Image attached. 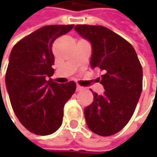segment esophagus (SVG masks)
Instances as JSON below:
<instances>
[{"mask_svg":"<svg viewBox=\"0 0 157 157\" xmlns=\"http://www.w3.org/2000/svg\"><path fill=\"white\" fill-rule=\"evenodd\" d=\"M83 89H84V87H83V86H79V85H77V88H76L77 92H80V91H82Z\"/></svg>","mask_w":157,"mask_h":157,"instance_id":"1","label":"esophagus"}]
</instances>
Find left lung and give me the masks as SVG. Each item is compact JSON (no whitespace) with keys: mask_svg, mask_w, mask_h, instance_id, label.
<instances>
[{"mask_svg":"<svg viewBox=\"0 0 157 157\" xmlns=\"http://www.w3.org/2000/svg\"><path fill=\"white\" fill-rule=\"evenodd\" d=\"M76 31L93 47L91 68L104 74L100 83L103 95L94 94L85 108L88 128L101 136H110L130 121L142 91V67L134 47L111 29L100 25H76ZM100 80V78H99Z\"/></svg>","mask_w":157,"mask_h":157,"instance_id":"8db88e82","label":"left lung"}]
</instances>
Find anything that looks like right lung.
Wrapping results in <instances>:
<instances>
[{"instance_id":"add662e5","label":"right lung","mask_w":157,"mask_h":157,"mask_svg":"<svg viewBox=\"0 0 157 157\" xmlns=\"http://www.w3.org/2000/svg\"><path fill=\"white\" fill-rule=\"evenodd\" d=\"M73 24L46 25L23 37L13 47L6 71V86L16 117L29 132L48 136L63 122V106L75 93L76 83L57 84L52 44L72 29Z\"/></svg>"}]
</instances>
